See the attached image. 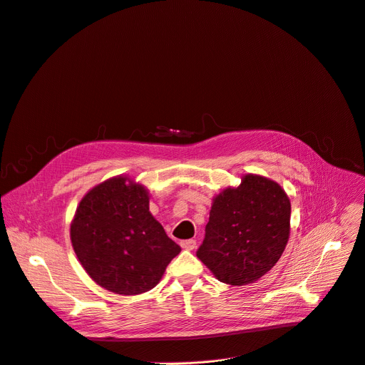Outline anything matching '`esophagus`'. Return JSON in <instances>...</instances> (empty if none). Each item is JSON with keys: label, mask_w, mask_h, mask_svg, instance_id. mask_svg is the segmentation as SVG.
<instances>
[{"label": "esophagus", "mask_w": 365, "mask_h": 365, "mask_svg": "<svg viewBox=\"0 0 365 365\" xmlns=\"http://www.w3.org/2000/svg\"><path fill=\"white\" fill-rule=\"evenodd\" d=\"M180 246H182L185 250H194L195 246H197V242H195L194 239L183 240V242H180Z\"/></svg>", "instance_id": "obj_1"}]
</instances>
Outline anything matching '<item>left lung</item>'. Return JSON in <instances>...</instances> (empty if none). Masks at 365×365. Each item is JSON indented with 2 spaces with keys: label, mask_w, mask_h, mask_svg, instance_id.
<instances>
[{
  "label": "left lung",
  "mask_w": 365,
  "mask_h": 365,
  "mask_svg": "<svg viewBox=\"0 0 365 365\" xmlns=\"http://www.w3.org/2000/svg\"><path fill=\"white\" fill-rule=\"evenodd\" d=\"M291 202L273 180L247 174L215 200L197 257L224 283L246 284L270 272L289 239Z\"/></svg>",
  "instance_id": "left-lung-1"
}]
</instances>
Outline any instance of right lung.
I'll list each match as a JSON object with an SVG mask.
<instances>
[{
    "instance_id": "right-lung-1",
    "label": "right lung",
    "mask_w": 365,
    "mask_h": 365,
    "mask_svg": "<svg viewBox=\"0 0 365 365\" xmlns=\"http://www.w3.org/2000/svg\"><path fill=\"white\" fill-rule=\"evenodd\" d=\"M126 180L115 178L91 189L70 235L93 282L115 294L137 295L156 287L180 246L150 215L146 189Z\"/></svg>"
}]
</instances>
